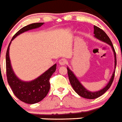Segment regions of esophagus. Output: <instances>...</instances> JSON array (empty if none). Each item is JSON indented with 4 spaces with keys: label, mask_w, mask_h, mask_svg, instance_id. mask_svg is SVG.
Returning <instances> with one entry per match:
<instances>
[{
    "label": "esophagus",
    "mask_w": 122,
    "mask_h": 122,
    "mask_svg": "<svg viewBox=\"0 0 122 122\" xmlns=\"http://www.w3.org/2000/svg\"><path fill=\"white\" fill-rule=\"evenodd\" d=\"M67 61L66 60V59L62 58L59 61V64H60L61 66H64L66 65V64Z\"/></svg>",
    "instance_id": "esophagus-1"
}]
</instances>
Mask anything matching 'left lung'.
Returning <instances> with one entry per match:
<instances>
[{"mask_svg": "<svg viewBox=\"0 0 122 122\" xmlns=\"http://www.w3.org/2000/svg\"><path fill=\"white\" fill-rule=\"evenodd\" d=\"M94 36L95 37L96 39H98L100 41L105 42V43L107 44L109 46H111L112 50L113 53H114V70L113 72L112 76L111 78L109 79V82L107 83V84L103 88H102V89L99 90L97 91H90L87 90V89L84 87V86L81 84V83L79 81L78 79L77 78L75 75L72 71L71 69H69V67H67V73L68 76H69V81L71 83V86L73 87V90H74L80 96L82 97L83 98H87V99H95V98H98L101 95H102L104 93H105L107 90L109 89V87H111L112 83L113 80L114 78V74L115 71H116V65H117V60H116V54L115 52L114 48L113 47V45L111 42V41L110 40L109 38L108 37L106 33L100 29L98 27H96V26H94Z\"/></svg>", "mask_w": 122, "mask_h": 122, "instance_id": "8db88e82", "label": "left lung"}]
</instances>
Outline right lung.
Returning <instances> with one entry per match:
<instances>
[{
	"label": "right lung",
	"mask_w": 122,
	"mask_h": 122,
	"mask_svg": "<svg viewBox=\"0 0 122 122\" xmlns=\"http://www.w3.org/2000/svg\"><path fill=\"white\" fill-rule=\"evenodd\" d=\"M44 22L33 23L23 27L13 37L10 42L6 53V69L8 83L13 93L22 102L28 104H35L41 102L47 95L50 90L49 80L56 69V64L49 68L40 76L31 81H25L17 76L13 71L10 58V46L12 41L20 34L31 30L38 28Z\"/></svg>",
	"instance_id": "1"
}]
</instances>
